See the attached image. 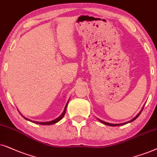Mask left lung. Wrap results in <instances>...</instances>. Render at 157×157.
<instances>
[{"label": "left lung", "instance_id": "left-lung-1", "mask_svg": "<svg viewBox=\"0 0 157 157\" xmlns=\"http://www.w3.org/2000/svg\"><path fill=\"white\" fill-rule=\"evenodd\" d=\"M142 110H143V108H142ZM142 110H141V111H140L139 113V114L137 115L136 116V117H134V118H133L132 120H131V121H128V122H126V123H124V124H109V123H107V122H105V121H101V120H100V119H98V120H99L100 122L101 123H103V124H105V125H108V126H121V125H124V124H128V123H130V122H132V121H133L134 120H136V119L139 116V115L141 114V113L142 112Z\"/></svg>", "mask_w": 157, "mask_h": 157}]
</instances>
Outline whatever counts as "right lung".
I'll use <instances>...</instances> for the list:
<instances>
[{"label": "right lung", "instance_id": "add662e5", "mask_svg": "<svg viewBox=\"0 0 157 157\" xmlns=\"http://www.w3.org/2000/svg\"><path fill=\"white\" fill-rule=\"evenodd\" d=\"M67 104H68V102L67 103V104H66V105H65V107H64V111L62 112V113L60 115V116L58 117V118H57L56 119H54V120H53V121H49V122H37V121H31V120H30V119H28V118H25V119H26L27 121H31V122H33V123H35V124H40V125H52V124H56V123H57L58 121H59L60 120H61V119L63 118L64 117V114H65V113H66V110H67Z\"/></svg>", "mask_w": 157, "mask_h": 157}]
</instances>
